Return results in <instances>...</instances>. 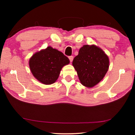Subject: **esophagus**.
<instances>
[{"mask_svg": "<svg viewBox=\"0 0 135 135\" xmlns=\"http://www.w3.org/2000/svg\"><path fill=\"white\" fill-rule=\"evenodd\" d=\"M73 58H74V57H73V56H69V59L70 61H71V62L73 61Z\"/></svg>", "mask_w": 135, "mask_h": 135, "instance_id": "1", "label": "esophagus"}]
</instances>
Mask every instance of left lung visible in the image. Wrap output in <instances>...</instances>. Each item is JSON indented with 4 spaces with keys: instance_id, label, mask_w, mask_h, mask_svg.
Instances as JSON below:
<instances>
[{
    "instance_id": "1",
    "label": "left lung",
    "mask_w": 135,
    "mask_h": 135,
    "mask_svg": "<svg viewBox=\"0 0 135 135\" xmlns=\"http://www.w3.org/2000/svg\"><path fill=\"white\" fill-rule=\"evenodd\" d=\"M73 65L81 84L91 88L104 78L108 71L109 60L99 47L95 45H85L74 58Z\"/></svg>"
}]
</instances>
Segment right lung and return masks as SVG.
Segmentation results:
<instances>
[{
  "label": "right lung",
  "instance_id": "obj_1",
  "mask_svg": "<svg viewBox=\"0 0 135 135\" xmlns=\"http://www.w3.org/2000/svg\"><path fill=\"white\" fill-rule=\"evenodd\" d=\"M69 62V58L62 52L48 47L33 55L29 64L35 78L42 84L50 85L56 82L62 68Z\"/></svg>",
  "mask_w": 135,
  "mask_h": 135
}]
</instances>
